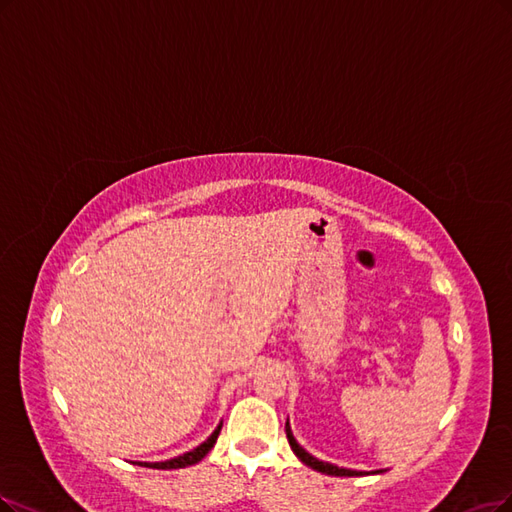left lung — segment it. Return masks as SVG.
<instances>
[{"mask_svg":"<svg viewBox=\"0 0 512 512\" xmlns=\"http://www.w3.org/2000/svg\"><path fill=\"white\" fill-rule=\"evenodd\" d=\"M285 430H287V439H289L291 449L295 451V456H297L301 462H304L306 466H310V468H314V470H318V472H325V475H331V477H365V475H369L367 470L339 468V466H335V464H329V462H323V460H318V458L310 456V453L295 441L293 432H291V426H289V420H287V424H285ZM371 472H382V470H371Z\"/></svg>","mask_w":512,"mask_h":512,"instance_id":"1","label":"left lung"}]
</instances>
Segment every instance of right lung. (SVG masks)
Returning <instances> with one entry per match:
<instances>
[{
    "label": "right lung",
    "mask_w": 512,
    "mask_h": 512,
    "mask_svg": "<svg viewBox=\"0 0 512 512\" xmlns=\"http://www.w3.org/2000/svg\"><path fill=\"white\" fill-rule=\"evenodd\" d=\"M219 432H221V424L215 428V432L211 434V437H208L202 445H198L196 449H192V451H187V453H183V456H177V458H173V460H166V462H139L141 466H145V468H158V470H170V468H185V466H192V464H198L208 451L213 449V445L217 443V437H219Z\"/></svg>",
    "instance_id": "right-lung-1"
}]
</instances>
